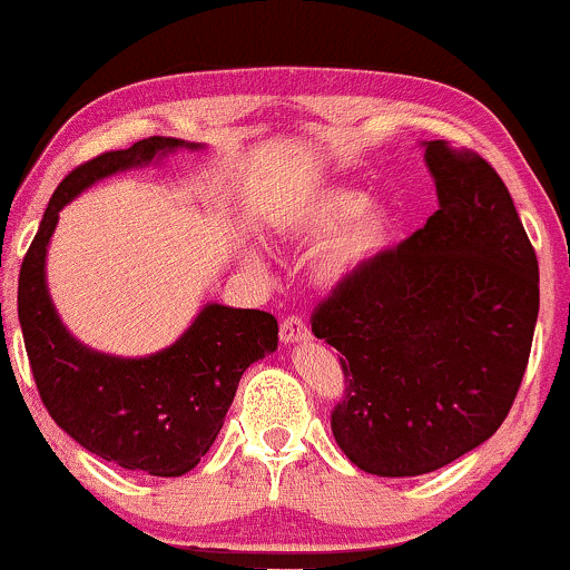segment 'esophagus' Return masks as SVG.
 <instances>
[{"label": "esophagus", "mask_w": 570, "mask_h": 570, "mask_svg": "<svg viewBox=\"0 0 570 570\" xmlns=\"http://www.w3.org/2000/svg\"><path fill=\"white\" fill-rule=\"evenodd\" d=\"M305 341H311L308 324L297 316L284 318V324H281V343H286V346H295V343H305Z\"/></svg>", "instance_id": "esophagus-1"}]
</instances>
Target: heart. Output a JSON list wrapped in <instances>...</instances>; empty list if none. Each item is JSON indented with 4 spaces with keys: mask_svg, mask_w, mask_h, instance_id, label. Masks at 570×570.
I'll return each mask as SVG.
<instances>
[{
    "mask_svg": "<svg viewBox=\"0 0 570 570\" xmlns=\"http://www.w3.org/2000/svg\"><path fill=\"white\" fill-rule=\"evenodd\" d=\"M273 227L297 243L324 240L316 248L311 273L316 284L335 289L376 265L392 246L397 218L386 205L371 203L362 189L330 184L297 194L281 205L273 216ZM243 262L254 271H262L265 265L254 248H243Z\"/></svg>",
    "mask_w": 570,
    "mask_h": 570,
    "instance_id": "obj_1",
    "label": "heart"
}]
</instances>
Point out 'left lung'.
<instances>
[{
  "mask_svg": "<svg viewBox=\"0 0 570 570\" xmlns=\"http://www.w3.org/2000/svg\"><path fill=\"white\" fill-rule=\"evenodd\" d=\"M422 148L438 210L314 314L348 381L337 446L386 479L438 471L495 435L539 318V262L500 175L446 140Z\"/></svg>",
  "mask_w": 570,
  "mask_h": 570,
  "instance_id": "8db88e82",
  "label": "left lung"
}]
</instances>
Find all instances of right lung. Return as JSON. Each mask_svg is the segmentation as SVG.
<instances>
[{"instance_id":"right-lung-1","label":"right lung","mask_w":570,"mask_h":570,"mask_svg":"<svg viewBox=\"0 0 570 570\" xmlns=\"http://www.w3.org/2000/svg\"><path fill=\"white\" fill-rule=\"evenodd\" d=\"M203 142L148 137L75 167L53 191L18 275V322L37 390L53 422L97 458L148 476H184L214 446L248 365L278 348L273 314L205 303L186 333L148 356H116L78 341L59 318L46 256L59 214L116 173L159 165Z\"/></svg>"}]
</instances>
